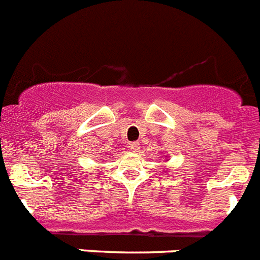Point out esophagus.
<instances>
[{"instance_id": "1", "label": "esophagus", "mask_w": 260, "mask_h": 260, "mask_svg": "<svg viewBox=\"0 0 260 260\" xmlns=\"http://www.w3.org/2000/svg\"><path fill=\"white\" fill-rule=\"evenodd\" d=\"M128 148L132 151H134V152H137V151H139V148H141V144H139V142H132V143L128 144Z\"/></svg>"}]
</instances>
